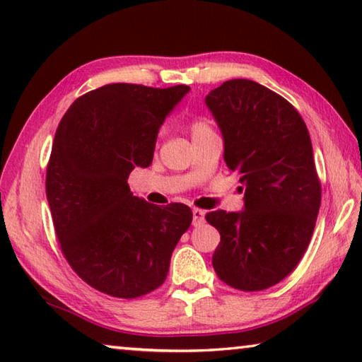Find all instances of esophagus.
I'll return each instance as SVG.
<instances>
[{"instance_id":"obj_1","label":"esophagus","mask_w":362,"mask_h":362,"mask_svg":"<svg viewBox=\"0 0 362 362\" xmlns=\"http://www.w3.org/2000/svg\"><path fill=\"white\" fill-rule=\"evenodd\" d=\"M204 216H206V212L204 211H201V209H193V225L194 226H199V225H203L204 223Z\"/></svg>"}]
</instances>
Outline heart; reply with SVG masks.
<instances>
[{
    "mask_svg": "<svg viewBox=\"0 0 362 362\" xmlns=\"http://www.w3.org/2000/svg\"><path fill=\"white\" fill-rule=\"evenodd\" d=\"M189 132H192V137L196 139V137L204 136V134H209L214 131H212V126L209 121L199 118V119L192 121V124H189Z\"/></svg>",
    "mask_w": 362,
    "mask_h": 362,
    "instance_id": "1",
    "label": "heart"
}]
</instances>
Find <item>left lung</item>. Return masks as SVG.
Instances as JSON below:
<instances>
[{
  "mask_svg": "<svg viewBox=\"0 0 362 362\" xmlns=\"http://www.w3.org/2000/svg\"><path fill=\"white\" fill-rule=\"evenodd\" d=\"M206 105L223 136L226 166L246 188L243 211L206 216L220 233L212 267L235 289H268L297 267L320 212L308 129L284 97L250 79L225 81Z\"/></svg>",
  "mask_w": 362,
  "mask_h": 362,
  "instance_id": "left-lung-1",
  "label": "left lung"
}]
</instances>
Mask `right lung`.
Segmentation results:
<instances>
[{"label": "right lung", "instance_id": "add662e5", "mask_svg": "<svg viewBox=\"0 0 362 362\" xmlns=\"http://www.w3.org/2000/svg\"><path fill=\"white\" fill-rule=\"evenodd\" d=\"M188 90L102 86L78 97L56 131L46 196L60 249L84 283L112 297L158 289L192 225L188 206H153L127 185L134 168L151 164L159 127Z\"/></svg>", "mask_w": 362, "mask_h": 362}]
</instances>
